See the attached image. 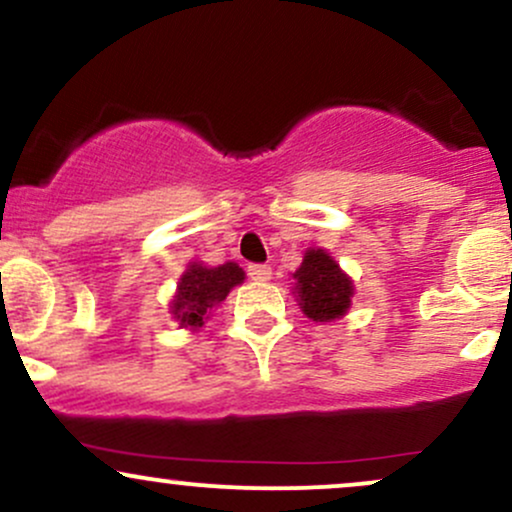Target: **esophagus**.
Masks as SVG:
<instances>
[{"mask_svg":"<svg viewBox=\"0 0 512 512\" xmlns=\"http://www.w3.org/2000/svg\"><path fill=\"white\" fill-rule=\"evenodd\" d=\"M248 276L252 281H269L272 279V267L269 264H248Z\"/></svg>","mask_w":512,"mask_h":512,"instance_id":"1","label":"esophagus"}]
</instances>
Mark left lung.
<instances>
[{"label": "left lung", "instance_id": "obj_1", "mask_svg": "<svg viewBox=\"0 0 512 512\" xmlns=\"http://www.w3.org/2000/svg\"><path fill=\"white\" fill-rule=\"evenodd\" d=\"M296 279L298 305L315 322H332L342 317L354 296V281L346 276L330 252L310 248L303 255L301 267L293 274Z\"/></svg>", "mask_w": 512, "mask_h": 512}]
</instances>
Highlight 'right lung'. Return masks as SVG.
<instances>
[{
	"label": "right lung",
	"mask_w": 512,
	"mask_h": 512,
	"mask_svg": "<svg viewBox=\"0 0 512 512\" xmlns=\"http://www.w3.org/2000/svg\"><path fill=\"white\" fill-rule=\"evenodd\" d=\"M243 279L245 272L236 262L219 264V267H204V264L192 262L187 272L180 276L170 313L182 327L197 330L204 325V320H209L211 310L231 293L233 286L243 284Z\"/></svg>",
	"instance_id": "obj_1"
}]
</instances>
